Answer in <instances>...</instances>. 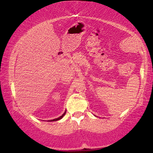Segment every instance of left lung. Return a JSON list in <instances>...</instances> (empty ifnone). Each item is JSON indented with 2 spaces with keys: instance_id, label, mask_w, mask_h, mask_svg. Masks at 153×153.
<instances>
[{
  "instance_id": "8db88e82",
  "label": "left lung",
  "mask_w": 153,
  "mask_h": 153,
  "mask_svg": "<svg viewBox=\"0 0 153 153\" xmlns=\"http://www.w3.org/2000/svg\"><path fill=\"white\" fill-rule=\"evenodd\" d=\"M95 116H96V115H95Z\"/></svg>"
}]
</instances>
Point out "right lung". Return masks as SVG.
<instances>
[{
  "label": "right lung",
  "mask_w": 153,
  "mask_h": 153,
  "mask_svg": "<svg viewBox=\"0 0 153 153\" xmlns=\"http://www.w3.org/2000/svg\"><path fill=\"white\" fill-rule=\"evenodd\" d=\"M66 110L65 111V112H64V113L61 115V116H60L59 117H58V118H56V119H52V120H49V121H49V122H52V121H59V120H60V119H61L64 116V115L66 114Z\"/></svg>",
  "instance_id": "right-lung-1"
}]
</instances>
